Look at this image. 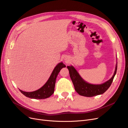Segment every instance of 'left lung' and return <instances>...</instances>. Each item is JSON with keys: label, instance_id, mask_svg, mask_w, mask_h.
I'll list each match as a JSON object with an SVG mask.
<instances>
[{"label": "left lung", "instance_id": "1", "mask_svg": "<svg viewBox=\"0 0 128 128\" xmlns=\"http://www.w3.org/2000/svg\"><path fill=\"white\" fill-rule=\"evenodd\" d=\"M67 68L69 70V73L72 81L73 83L76 91L79 95L92 97L102 94L110 86L114 77H115L117 69V62L116 65L115 70L112 77L108 81L100 84H93L86 82L79 75L76 70L72 66H68Z\"/></svg>", "mask_w": 128, "mask_h": 128}]
</instances>
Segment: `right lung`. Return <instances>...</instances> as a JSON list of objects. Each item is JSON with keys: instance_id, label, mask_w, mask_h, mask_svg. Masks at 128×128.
<instances>
[{"instance_id": "add662e5", "label": "right lung", "mask_w": 128, "mask_h": 128, "mask_svg": "<svg viewBox=\"0 0 128 128\" xmlns=\"http://www.w3.org/2000/svg\"><path fill=\"white\" fill-rule=\"evenodd\" d=\"M66 66L62 62L58 63L53 70L48 81L40 89L32 92H25L19 89L25 96L34 99H44L52 96L54 91L56 79L59 72Z\"/></svg>"}]
</instances>
